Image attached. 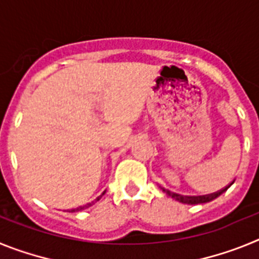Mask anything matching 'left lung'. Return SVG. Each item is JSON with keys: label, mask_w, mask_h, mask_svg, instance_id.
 I'll return each mask as SVG.
<instances>
[{"label": "left lung", "mask_w": 259, "mask_h": 259, "mask_svg": "<svg viewBox=\"0 0 259 259\" xmlns=\"http://www.w3.org/2000/svg\"><path fill=\"white\" fill-rule=\"evenodd\" d=\"M227 188L222 189V191L217 192V193L206 194V196H193V197H191V196H180V194L171 193L170 191H166V189H163V192L167 194V196H170L171 198L179 201V202L182 203H187V205H200V203H206V202H210V201L215 200V198L219 197L224 191H227Z\"/></svg>", "instance_id": "8db88e82"}]
</instances>
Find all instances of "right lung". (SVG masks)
<instances>
[{
  "instance_id": "add662e5",
  "label": "right lung",
  "mask_w": 259,
  "mask_h": 259,
  "mask_svg": "<svg viewBox=\"0 0 259 259\" xmlns=\"http://www.w3.org/2000/svg\"><path fill=\"white\" fill-rule=\"evenodd\" d=\"M104 194H105V192H104V193L101 194V196H100V197H97V198H96V201H98V200H100V198H101L102 196H104ZM92 205H93V202H92V203H87V205H84V206H79V207H76V209H72V210H71V212H75V211H81V210L87 209V207H89V206H92Z\"/></svg>"
}]
</instances>
